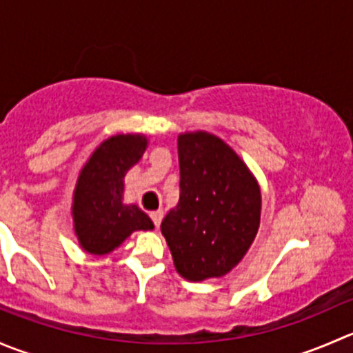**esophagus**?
I'll return each mask as SVG.
<instances>
[{"instance_id": "esophagus-1", "label": "esophagus", "mask_w": 353, "mask_h": 353, "mask_svg": "<svg viewBox=\"0 0 353 353\" xmlns=\"http://www.w3.org/2000/svg\"><path fill=\"white\" fill-rule=\"evenodd\" d=\"M162 216H163V210H155V212L150 213V219H152V222H154L155 227L160 225V222H162Z\"/></svg>"}]
</instances>
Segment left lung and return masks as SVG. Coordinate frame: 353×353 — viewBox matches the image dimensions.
<instances>
[{
    "mask_svg": "<svg viewBox=\"0 0 353 353\" xmlns=\"http://www.w3.org/2000/svg\"><path fill=\"white\" fill-rule=\"evenodd\" d=\"M177 154L179 201L160 229L184 279L223 276L258 232L259 186L239 155L213 134H181Z\"/></svg>",
    "mask_w": 353,
    "mask_h": 353,
    "instance_id": "8db88e82",
    "label": "left lung"
}]
</instances>
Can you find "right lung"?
<instances>
[{
    "label": "right lung",
    "mask_w": 353,
    "mask_h": 353,
    "mask_svg": "<svg viewBox=\"0 0 353 353\" xmlns=\"http://www.w3.org/2000/svg\"><path fill=\"white\" fill-rule=\"evenodd\" d=\"M147 148L143 134L105 140L81 169L73 196L74 232L90 254H108L134 230L154 229L137 205L123 203V179Z\"/></svg>",
    "instance_id": "1"
}]
</instances>
